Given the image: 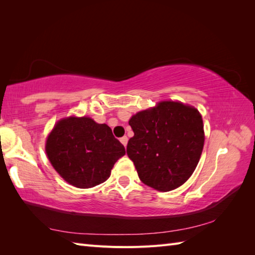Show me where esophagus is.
<instances>
[{
  "mask_svg": "<svg viewBox=\"0 0 255 255\" xmlns=\"http://www.w3.org/2000/svg\"><path fill=\"white\" fill-rule=\"evenodd\" d=\"M121 142L124 144V147H126L127 145V142H128V138L126 136H124L121 138Z\"/></svg>",
  "mask_w": 255,
  "mask_h": 255,
  "instance_id": "obj_1",
  "label": "esophagus"
}]
</instances>
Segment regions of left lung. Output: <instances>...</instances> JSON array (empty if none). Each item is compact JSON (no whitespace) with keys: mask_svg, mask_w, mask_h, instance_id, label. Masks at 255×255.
<instances>
[{"mask_svg":"<svg viewBox=\"0 0 255 255\" xmlns=\"http://www.w3.org/2000/svg\"><path fill=\"white\" fill-rule=\"evenodd\" d=\"M127 154L145 185L169 192L185 183L204 148L203 118L193 106L164 101L129 119Z\"/></svg>","mask_w":255,"mask_h":255,"instance_id":"8db88e82","label":"left lung"}]
</instances>
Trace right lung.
<instances>
[{"label":"right lung","instance_id":"obj_1","mask_svg":"<svg viewBox=\"0 0 255 255\" xmlns=\"http://www.w3.org/2000/svg\"><path fill=\"white\" fill-rule=\"evenodd\" d=\"M46 153L64 181L90 188L110 177L115 162L126 151L106 124L72 116L55 125L47 138Z\"/></svg>","mask_w":255,"mask_h":255}]
</instances>
